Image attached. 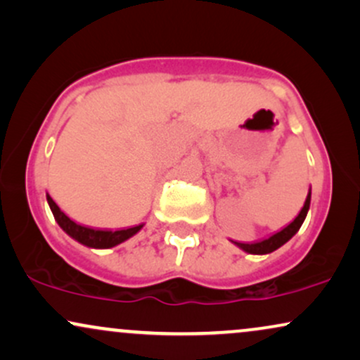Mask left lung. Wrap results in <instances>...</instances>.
<instances>
[{
    "label": "left lung",
    "mask_w": 360,
    "mask_h": 360,
    "mask_svg": "<svg viewBox=\"0 0 360 360\" xmlns=\"http://www.w3.org/2000/svg\"><path fill=\"white\" fill-rule=\"evenodd\" d=\"M309 206H311V191H309L307 198H306V202H304V207L301 209V212L297 214V217L290 222L289 226H285L284 229L279 231V233L272 234L271 238L267 239H262L259 240V243H252V244H245V243H234L238 248L243 249V251L249 252V254H269L272 251H276V249H279L282 244H285L288 240L292 238V236L297 233L299 229H301L304 219H306L307 216V211H309Z\"/></svg>",
    "instance_id": "left-lung-1"
}]
</instances>
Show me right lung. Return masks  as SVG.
<instances>
[{"mask_svg":"<svg viewBox=\"0 0 360 360\" xmlns=\"http://www.w3.org/2000/svg\"><path fill=\"white\" fill-rule=\"evenodd\" d=\"M48 204L49 207H51L53 216L59 224V227H61L68 236H71L72 239H76L81 244L88 245V248H96V249L112 248V245L124 243L126 239H129L131 236H134L138 231H141V227H143V224H139V226L129 227V229H120V231L93 229V227L76 224L75 221H71L70 217H68L66 214L56 206V202H54L49 195H48Z\"/></svg>","mask_w":360,"mask_h":360,"instance_id":"add662e5","label":"right lung"}]
</instances>
